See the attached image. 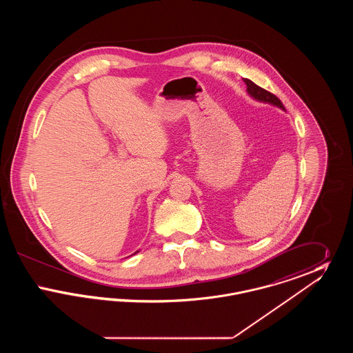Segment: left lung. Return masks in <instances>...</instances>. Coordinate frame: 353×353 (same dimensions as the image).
Instances as JSON below:
<instances>
[{
	"mask_svg": "<svg viewBox=\"0 0 353 353\" xmlns=\"http://www.w3.org/2000/svg\"><path fill=\"white\" fill-rule=\"evenodd\" d=\"M243 82L246 83V91H248V94L254 98L255 101H263V103H270V104H272V105H276V107H279V108H282V110H285V107H283V104H282V101H279L274 94H271L269 91H266V90H263L262 87H259V85H256V84L252 82L250 79H243Z\"/></svg>",
	"mask_w": 353,
	"mask_h": 353,
	"instance_id": "left-lung-1",
	"label": "left lung"
}]
</instances>
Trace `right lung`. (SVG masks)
Instances as JSON below:
<instances>
[{
	"label": "right lung",
	"instance_id": "right-lung-1",
	"mask_svg": "<svg viewBox=\"0 0 353 353\" xmlns=\"http://www.w3.org/2000/svg\"><path fill=\"white\" fill-rule=\"evenodd\" d=\"M139 252V250H137V252ZM136 252H134V254H136Z\"/></svg>",
	"mask_w": 353,
	"mask_h": 353
}]
</instances>
